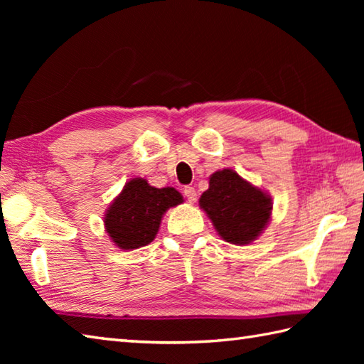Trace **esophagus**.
I'll return each instance as SVG.
<instances>
[{
  "label": "esophagus",
  "instance_id": "esophagus-1",
  "mask_svg": "<svg viewBox=\"0 0 364 364\" xmlns=\"http://www.w3.org/2000/svg\"><path fill=\"white\" fill-rule=\"evenodd\" d=\"M183 192H184V197L188 198L189 203H196L197 202V191L194 188L186 186V188L183 189Z\"/></svg>",
  "mask_w": 364,
  "mask_h": 364
}]
</instances>
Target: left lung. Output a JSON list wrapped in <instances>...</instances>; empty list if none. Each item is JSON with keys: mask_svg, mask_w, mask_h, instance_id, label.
<instances>
[{"mask_svg": "<svg viewBox=\"0 0 364 364\" xmlns=\"http://www.w3.org/2000/svg\"><path fill=\"white\" fill-rule=\"evenodd\" d=\"M200 206L223 241L244 245L255 241L266 228L272 198L235 170L223 168L210 176V188L200 197Z\"/></svg>", "mask_w": 364, "mask_h": 364, "instance_id": "left-lung-1", "label": "left lung"}]
</instances>
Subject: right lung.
Returning <instances> with one entry per match:
<instances>
[{
	"label": "right lung",
	"mask_w": 364,
	"mask_h": 364,
	"mask_svg": "<svg viewBox=\"0 0 364 364\" xmlns=\"http://www.w3.org/2000/svg\"><path fill=\"white\" fill-rule=\"evenodd\" d=\"M181 202L183 197L176 189H158L144 178H133L106 211L107 235L123 250L144 247L156 236L164 213Z\"/></svg>",
	"instance_id": "obj_1"
}]
</instances>
